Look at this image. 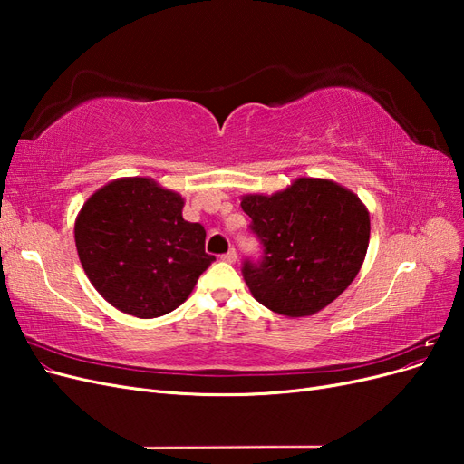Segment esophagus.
<instances>
[{"label":"esophagus","mask_w":464,"mask_h":464,"mask_svg":"<svg viewBox=\"0 0 464 464\" xmlns=\"http://www.w3.org/2000/svg\"><path fill=\"white\" fill-rule=\"evenodd\" d=\"M220 259L222 261H227V263H236V259H237V254H236V249L232 247V249H228L227 251V254H224V256H220Z\"/></svg>","instance_id":"obj_1"}]
</instances>
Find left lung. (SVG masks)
<instances>
[{"instance_id":"left-lung-1","label":"left lung","mask_w":464,"mask_h":464,"mask_svg":"<svg viewBox=\"0 0 464 464\" xmlns=\"http://www.w3.org/2000/svg\"><path fill=\"white\" fill-rule=\"evenodd\" d=\"M261 261L244 263L259 304L286 317L321 312L360 273L370 244V213L356 193L333 179L296 178L273 195L242 198Z\"/></svg>"}]
</instances>
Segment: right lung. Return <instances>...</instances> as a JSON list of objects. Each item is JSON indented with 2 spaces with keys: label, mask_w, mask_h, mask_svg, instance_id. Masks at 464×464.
Instances as JSON below:
<instances>
[{
  "label": "right lung",
  "mask_w": 464,
  "mask_h": 464,
  "mask_svg": "<svg viewBox=\"0 0 464 464\" xmlns=\"http://www.w3.org/2000/svg\"><path fill=\"white\" fill-rule=\"evenodd\" d=\"M181 195L152 178H118L94 191L75 220V246L92 286L141 319L174 312L215 261L205 228L181 217Z\"/></svg>",
  "instance_id": "obj_1"
}]
</instances>
